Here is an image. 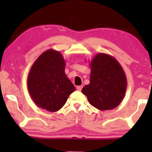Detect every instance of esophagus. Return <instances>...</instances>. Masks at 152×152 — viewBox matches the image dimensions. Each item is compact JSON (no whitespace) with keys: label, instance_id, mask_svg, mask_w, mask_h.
Instances as JSON below:
<instances>
[{"label":"esophagus","instance_id":"esophagus-1","mask_svg":"<svg viewBox=\"0 0 152 152\" xmlns=\"http://www.w3.org/2000/svg\"><path fill=\"white\" fill-rule=\"evenodd\" d=\"M82 88H83V86H78L76 87V88H77L78 91H81Z\"/></svg>","mask_w":152,"mask_h":152}]
</instances>
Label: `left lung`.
<instances>
[{
    "mask_svg": "<svg viewBox=\"0 0 152 152\" xmlns=\"http://www.w3.org/2000/svg\"><path fill=\"white\" fill-rule=\"evenodd\" d=\"M89 66L90 83L82 88L91 105L101 111L114 109L123 100L127 81L123 68L114 57L97 53Z\"/></svg>",
    "mask_w": 152,
    "mask_h": 152,
    "instance_id": "1",
    "label": "left lung"
}]
</instances>
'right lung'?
Listing matches in <instances>:
<instances>
[{"label": "right lung", "instance_id": "right-lung-1", "mask_svg": "<svg viewBox=\"0 0 152 152\" xmlns=\"http://www.w3.org/2000/svg\"><path fill=\"white\" fill-rule=\"evenodd\" d=\"M61 53L48 49L35 61L28 76V89L38 107L55 112L60 110L76 88L65 74Z\"/></svg>", "mask_w": 152, "mask_h": 152}]
</instances>
